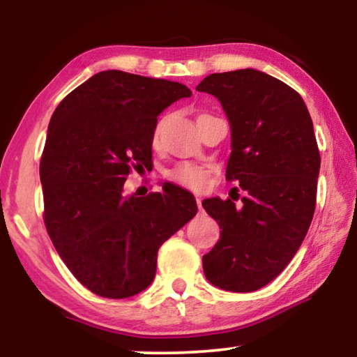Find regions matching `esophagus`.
I'll return each mask as SVG.
<instances>
[{
  "label": "esophagus",
  "mask_w": 357,
  "mask_h": 357,
  "mask_svg": "<svg viewBox=\"0 0 357 357\" xmlns=\"http://www.w3.org/2000/svg\"><path fill=\"white\" fill-rule=\"evenodd\" d=\"M197 206H198L199 211H203V206H202V198H198V197H197Z\"/></svg>",
  "instance_id": "34e87169"
}]
</instances>
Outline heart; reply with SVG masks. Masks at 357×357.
Instances as JSON below:
<instances>
[{
  "label": "heart",
  "instance_id": "1",
  "mask_svg": "<svg viewBox=\"0 0 357 357\" xmlns=\"http://www.w3.org/2000/svg\"><path fill=\"white\" fill-rule=\"evenodd\" d=\"M160 128L162 125L158 123L153 130V146L159 144L160 138ZM209 175V169L206 165L199 164H192V162H180L172 167L167 172L169 180H172L174 183L182 185V187H187L190 190H203L204 185H206Z\"/></svg>",
  "mask_w": 357,
  "mask_h": 357
}]
</instances>
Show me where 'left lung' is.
Instances as JSON below:
<instances>
[{
  "label": "left lung",
  "instance_id": "8db88e82",
  "mask_svg": "<svg viewBox=\"0 0 357 357\" xmlns=\"http://www.w3.org/2000/svg\"><path fill=\"white\" fill-rule=\"evenodd\" d=\"M197 91L218 97L227 114L226 180L245 192L237 208L234 198L203 202L222 229L203 257L204 276L226 291H257L287 266L314 218L320 170L314 125L292 87L250 68L209 75Z\"/></svg>",
  "mask_w": 357,
  "mask_h": 357
}]
</instances>
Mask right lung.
<instances>
[{
	"instance_id": "add662e5",
	"label": "right lung",
	"mask_w": 357,
	"mask_h": 357,
	"mask_svg": "<svg viewBox=\"0 0 357 357\" xmlns=\"http://www.w3.org/2000/svg\"><path fill=\"white\" fill-rule=\"evenodd\" d=\"M180 82L97 73L53 112L40 159L43 222L73 276L100 297L125 299L154 280L158 250L195 214L185 190L125 197L133 170L153 160L158 115L190 97Z\"/></svg>"
}]
</instances>
